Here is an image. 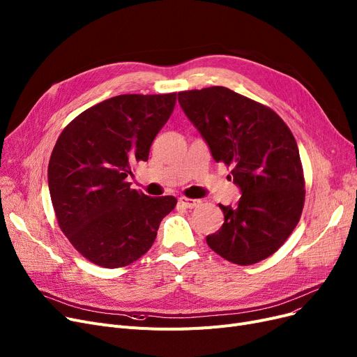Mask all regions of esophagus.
<instances>
[{
  "label": "esophagus",
  "instance_id": "1",
  "mask_svg": "<svg viewBox=\"0 0 357 357\" xmlns=\"http://www.w3.org/2000/svg\"><path fill=\"white\" fill-rule=\"evenodd\" d=\"M178 203L185 207V208H194L199 204V199H192V198H187V197H181L178 199Z\"/></svg>",
  "mask_w": 357,
  "mask_h": 357
}]
</instances>
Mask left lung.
Listing matches in <instances>:
<instances>
[{
    "label": "left lung",
    "mask_w": 357,
    "mask_h": 357,
    "mask_svg": "<svg viewBox=\"0 0 357 357\" xmlns=\"http://www.w3.org/2000/svg\"><path fill=\"white\" fill-rule=\"evenodd\" d=\"M178 100L213 159L231 166L242 194L235 207L219 204L225 222L207 236L208 246L239 266L266 259L296 227L305 203L303 170L291 131L270 107L227 87L179 91Z\"/></svg>",
    "instance_id": "obj_1"
}]
</instances>
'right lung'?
<instances>
[{
	"label": "right lung",
	"mask_w": 357,
	"mask_h": 357,
	"mask_svg": "<svg viewBox=\"0 0 357 357\" xmlns=\"http://www.w3.org/2000/svg\"><path fill=\"white\" fill-rule=\"evenodd\" d=\"M175 103L176 93L115 96L61 132L48 166L52 206L61 230L93 264L118 268L137 261L175 208V197L153 198L126 181L135 162H147Z\"/></svg>",
	"instance_id": "right-lung-1"
}]
</instances>
